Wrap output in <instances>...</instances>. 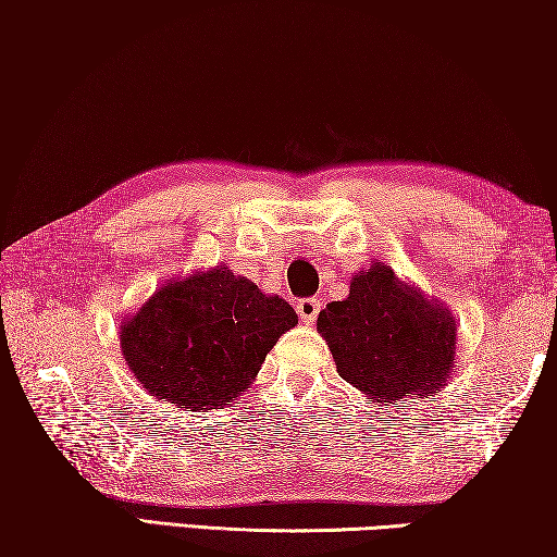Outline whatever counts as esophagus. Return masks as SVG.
Masks as SVG:
<instances>
[{"instance_id": "1", "label": "esophagus", "mask_w": 557, "mask_h": 557, "mask_svg": "<svg viewBox=\"0 0 557 557\" xmlns=\"http://www.w3.org/2000/svg\"><path fill=\"white\" fill-rule=\"evenodd\" d=\"M319 307H322V301H319V299H299V301H296V314L301 317L304 324H314V319L319 314Z\"/></svg>"}]
</instances>
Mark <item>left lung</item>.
<instances>
[{
    "label": "left lung",
    "mask_w": 557,
    "mask_h": 557,
    "mask_svg": "<svg viewBox=\"0 0 557 557\" xmlns=\"http://www.w3.org/2000/svg\"><path fill=\"white\" fill-rule=\"evenodd\" d=\"M339 377L370 400L393 403L436 393L454 372L456 319L441 304L372 263L349 281L345 301L319 311Z\"/></svg>",
    "instance_id": "8db88e82"
}]
</instances>
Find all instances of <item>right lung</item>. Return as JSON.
I'll use <instances>...</instances> for the list:
<instances>
[{
  "mask_svg": "<svg viewBox=\"0 0 557 557\" xmlns=\"http://www.w3.org/2000/svg\"><path fill=\"white\" fill-rule=\"evenodd\" d=\"M296 324L292 304L218 265L159 286L121 322L119 339L128 370L154 398L210 410L246 393Z\"/></svg>",
  "mask_w": 557,
  "mask_h": 557,
  "instance_id": "add662e5",
  "label": "right lung"
}]
</instances>
